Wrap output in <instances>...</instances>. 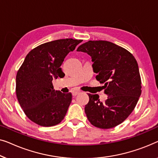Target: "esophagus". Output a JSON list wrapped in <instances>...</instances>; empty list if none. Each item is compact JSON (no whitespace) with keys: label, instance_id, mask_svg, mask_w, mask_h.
Wrapping results in <instances>:
<instances>
[{"label":"esophagus","instance_id":"1","mask_svg":"<svg viewBox=\"0 0 158 158\" xmlns=\"http://www.w3.org/2000/svg\"><path fill=\"white\" fill-rule=\"evenodd\" d=\"M79 93H80V92H79V91H76V90H74L72 92V94L73 96H77V95L79 94Z\"/></svg>","mask_w":158,"mask_h":158}]
</instances>
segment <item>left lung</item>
I'll list each match as a JSON object with an SVG mask.
<instances>
[{
  "mask_svg": "<svg viewBox=\"0 0 158 158\" xmlns=\"http://www.w3.org/2000/svg\"><path fill=\"white\" fill-rule=\"evenodd\" d=\"M92 57L97 80L108 95L100 102L98 94H89L84 111L92 125L110 129L121 124L134 110L141 94L138 64L132 54L106 41H89L77 49Z\"/></svg>",
  "mask_w": 158,
  "mask_h": 158,
  "instance_id": "left-lung-1",
  "label": "left lung"
}]
</instances>
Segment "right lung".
<instances>
[{
    "instance_id": "1",
    "label": "right lung",
    "mask_w": 158,
    "mask_h": 158,
    "mask_svg": "<svg viewBox=\"0 0 158 158\" xmlns=\"http://www.w3.org/2000/svg\"><path fill=\"white\" fill-rule=\"evenodd\" d=\"M81 40L59 39L43 44L27 54L16 75L17 99L26 116L43 127L63 120L72 102L71 93L55 91L53 79L62 78L61 66Z\"/></svg>"
}]
</instances>
